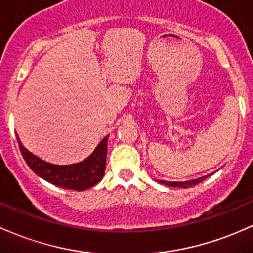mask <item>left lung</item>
Segmentation results:
<instances>
[{"label": "left lung", "mask_w": 253, "mask_h": 253, "mask_svg": "<svg viewBox=\"0 0 253 253\" xmlns=\"http://www.w3.org/2000/svg\"><path fill=\"white\" fill-rule=\"evenodd\" d=\"M208 176H209V175L203 176V177H199V179L190 180V181H182V182H171V181H165V180H157V181L160 182V184L170 186V187H184V188H188V187H191V186H194V185L199 184V182H202L204 179H207Z\"/></svg>", "instance_id": "left-lung-1"}]
</instances>
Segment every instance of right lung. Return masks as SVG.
Masks as SVG:
<instances>
[{"label": "right lung", "instance_id": "add662e5", "mask_svg": "<svg viewBox=\"0 0 253 253\" xmlns=\"http://www.w3.org/2000/svg\"><path fill=\"white\" fill-rule=\"evenodd\" d=\"M16 139H18L21 155L27 166L38 176L43 177L50 184L66 188V190L85 191L101 181L104 175L105 157H107L108 151V135L98 144L95 151L86 160L76 165L68 166L51 165L41 160L24 148L21 141L19 140L18 134H16Z\"/></svg>", "mask_w": 253, "mask_h": 253}]
</instances>
